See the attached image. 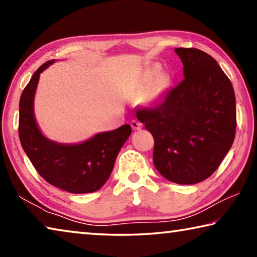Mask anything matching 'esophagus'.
Segmentation results:
<instances>
[{"instance_id":"obj_1","label":"esophagus","mask_w":257,"mask_h":257,"mask_svg":"<svg viewBox=\"0 0 257 257\" xmlns=\"http://www.w3.org/2000/svg\"><path fill=\"white\" fill-rule=\"evenodd\" d=\"M132 128L134 129V130H139V129H142V123L139 122V121H137V120H133L132 121Z\"/></svg>"}]
</instances>
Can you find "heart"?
Wrapping results in <instances>:
<instances>
[{"mask_svg":"<svg viewBox=\"0 0 257 257\" xmlns=\"http://www.w3.org/2000/svg\"><path fill=\"white\" fill-rule=\"evenodd\" d=\"M161 71V68L159 64H152V66L147 67L144 72H143L142 76V88L143 90H145L147 85H150L152 81L156 79L153 83H152L151 87L147 90V93L145 95V99L147 102H154L158 99L161 95H162L163 90L165 88V85H167V78H165L164 75H159Z\"/></svg>","mask_w":257,"mask_h":257,"instance_id":"b5f03b06","label":"heart"}]
</instances>
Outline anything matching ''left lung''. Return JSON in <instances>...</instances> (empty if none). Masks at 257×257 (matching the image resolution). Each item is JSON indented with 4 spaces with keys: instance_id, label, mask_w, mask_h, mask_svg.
Masks as SVG:
<instances>
[{
    "instance_id": "left-lung-1",
    "label": "left lung",
    "mask_w": 257,
    "mask_h": 257,
    "mask_svg": "<svg viewBox=\"0 0 257 257\" xmlns=\"http://www.w3.org/2000/svg\"><path fill=\"white\" fill-rule=\"evenodd\" d=\"M184 78L154 108L137 118L154 137L153 162L165 179L193 185L207 179L231 147L236 97L216 61L197 49L175 50Z\"/></svg>"
}]
</instances>
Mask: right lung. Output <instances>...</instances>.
<instances>
[{
    "mask_svg": "<svg viewBox=\"0 0 257 257\" xmlns=\"http://www.w3.org/2000/svg\"><path fill=\"white\" fill-rule=\"evenodd\" d=\"M54 62L55 60L47 61L38 68L21 94V146L34 168L49 184L72 194L93 193L110 177L121 147L132 135V127L123 124L78 144H62L44 136L35 118L34 99L41 73Z\"/></svg>",
    "mask_w": 257,
    "mask_h": 257,
    "instance_id": "1",
    "label": "right lung"
}]
</instances>
